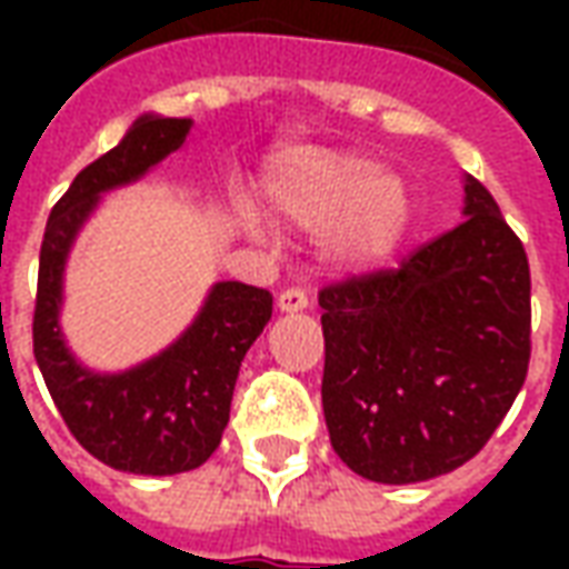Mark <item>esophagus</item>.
I'll return each mask as SVG.
<instances>
[{"label": "esophagus", "instance_id": "esophagus-1", "mask_svg": "<svg viewBox=\"0 0 569 569\" xmlns=\"http://www.w3.org/2000/svg\"><path fill=\"white\" fill-rule=\"evenodd\" d=\"M310 305V296L305 292V289H298V286H292V289H283L280 292V298H277V308L283 310V313H296V310H305Z\"/></svg>", "mask_w": 569, "mask_h": 569}]
</instances>
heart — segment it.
<instances>
[{
	"instance_id": "heart-1",
	"label": "heart",
	"mask_w": 569,
	"mask_h": 569,
	"mask_svg": "<svg viewBox=\"0 0 569 569\" xmlns=\"http://www.w3.org/2000/svg\"><path fill=\"white\" fill-rule=\"evenodd\" d=\"M264 207L286 224L320 228L322 259L366 271L393 256L411 224V194L402 176L387 173L366 154L341 149H286L259 179ZM252 231L264 224L243 212Z\"/></svg>"
}]
</instances>
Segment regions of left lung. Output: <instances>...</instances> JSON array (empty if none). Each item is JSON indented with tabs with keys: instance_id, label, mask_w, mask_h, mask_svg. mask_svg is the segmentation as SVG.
I'll return each mask as SVG.
<instances>
[{
	"instance_id": "1",
	"label": "left lung",
	"mask_w": 569,
	"mask_h": 569,
	"mask_svg": "<svg viewBox=\"0 0 569 569\" xmlns=\"http://www.w3.org/2000/svg\"><path fill=\"white\" fill-rule=\"evenodd\" d=\"M463 222L399 268L320 289L322 411L357 476L411 485L472 460L527 378L530 264L466 176Z\"/></svg>"
}]
</instances>
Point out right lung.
Returning a JSON list of instances; mask_svg holds the SVG:
<instances>
[{"instance_id":"obj_1","label":"right lung","mask_w":569,"mask_h":569,"mask_svg":"<svg viewBox=\"0 0 569 569\" xmlns=\"http://www.w3.org/2000/svg\"><path fill=\"white\" fill-rule=\"evenodd\" d=\"M188 130L191 118H137L124 140L88 163L57 200L39 252L32 353L48 393L84 451L133 476H176L207 463L228 427L240 362L273 308L268 289L216 283L179 341L121 375L81 369L63 345V264L79 228L103 191L149 173Z\"/></svg>"}]
</instances>
